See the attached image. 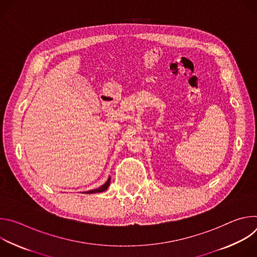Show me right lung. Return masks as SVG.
I'll return each mask as SVG.
<instances>
[{
  "label": "right lung",
  "mask_w": 257,
  "mask_h": 257,
  "mask_svg": "<svg viewBox=\"0 0 257 257\" xmlns=\"http://www.w3.org/2000/svg\"><path fill=\"white\" fill-rule=\"evenodd\" d=\"M109 182H111V178H108L107 181L104 183V184L101 185L100 187H98L97 189L89 190V191H86V192H84V193H86V194H91V193H99V192H102V191H104V190L107 189V187H108V185H109Z\"/></svg>",
  "instance_id": "obj_1"
}]
</instances>
